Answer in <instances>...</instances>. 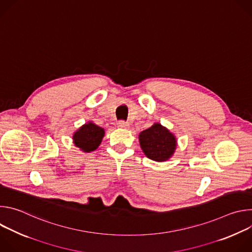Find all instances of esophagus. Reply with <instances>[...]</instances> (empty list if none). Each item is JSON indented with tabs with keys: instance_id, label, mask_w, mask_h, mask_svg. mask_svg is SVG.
Masks as SVG:
<instances>
[{
	"instance_id": "1",
	"label": "esophagus",
	"mask_w": 252,
	"mask_h": 252,
	"mask_svg": "<svg viewBox=\"0 0 252 252\" xmlns=\"http://www.w3.org/2000/svg\"><path fill=\"white\" fill-rule=\"evenodd\" d=\"M118 126L121 127V128H127L129 126V125L126 123V122H124V121H120L118 123Z\"/></svg>"
}]
</instances>
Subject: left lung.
I'll use <instances>...</instances> for the list:
<instances>
[{"mask_svg": "<svg viewBox=\"0 0 252 252\" xmlns=\"http://www.w3.org/2000/svg\"><path fill=\"white\" fill-rule=\"evenodd\" d=\"M139 145L145 155L156 161H165L172 157L176 149V138L166 127L155 124L139 135Z\"/></svg>", "mask_w": 252, "mask_h": 252, "instance_id": "obj_1", "label": "left lung"}]
</instances>
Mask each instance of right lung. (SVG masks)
Listing matches in <instances>:
<instances>
[{
  "label": "right lung",
  "mask_w": 252,
  "mask_h": 252,
  "mask_svg": "<svg viewBox=\"0 0 252 252\" xmlns=\"http://www.w3.org/2000/svg\"><path fill=\"white\" fill-rule=\"evenodd\" d=\"M103 135L104 129L102 127L89 122L73 134V140L77 148L85 153H91L98 148Z\"/></svg>",
  "instance_id": "obj_1"
}]
</instances>
